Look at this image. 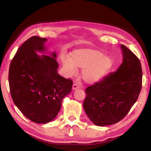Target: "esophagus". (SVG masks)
Instances as JSON below:
<instances>
[{"mask_svg": "<svg viewBox=\"0 0 151 151\" xmlns=\"http://www.w3.org/2000/svg\"><path fill=\"white\" fill-rule=\"evenodd\" d=\"M80 88H81L79 84H73V86H72L73 90H76V89H79Z\"/></svg>", "mask_w": 151, "mask_h": 151, "instance_id": "esophagus-1", "label": "esophagus"}]
</instances>
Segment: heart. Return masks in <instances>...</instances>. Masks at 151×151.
Segmentation results:
<instances>
[{
  "instance_id": "obj_1",
  "label": "heart",
  "mask_w": 151,
  "mask_h": 151,
  "mask_svg": "<svg viewBox=\"0 0 151 151\" xmlns=\"http://www.w3.org/2000/svg\"><path fill=\"white\" fill-rule=\"evenodd\" d=\"M63 67L69 76L74 75L77 68H83L81 76L88 84H94L102 80L110 72L114 65L113 58L97 50L84 48L74 50L71 58L62 57Z\"/></svg>"
}]
</instances>
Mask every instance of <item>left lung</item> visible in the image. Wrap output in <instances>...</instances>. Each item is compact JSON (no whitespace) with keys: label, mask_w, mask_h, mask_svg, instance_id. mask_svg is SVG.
I'll return each mask as SVG.
<instances>
[{"label":"left lung","mask_w":151,"mask_h":151,"mask_svg":"<svg viewBox=\"0 0 151 151\" xmlns=\"http://www.w3.org/2000/svg\"><path fill=\"white\" fill-rule=\"evenodd\" d=\"M123 60L118 69L85 90L83 107L94 124L106 126L120 122L138 99L142 71L138 57L121 45Z\"/></svg>","instance_id":"1"}]
</instances>
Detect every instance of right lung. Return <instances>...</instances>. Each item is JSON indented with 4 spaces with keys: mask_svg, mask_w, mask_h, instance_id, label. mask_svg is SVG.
I'll use <instances>...</instances> for the list:
<instances>
[{
    "mask_svg": "<svg viewBox=\"0 0 151 151\" xmlns=\"http://www.w3.org/2000/svg\"><path fill=\"white\" fill-rule=\"evenodd\" d=\"M47 41L37 36L27 40L13 57L9 71L14 103L27 118L37 123H48L57 116L73 85L71 79L58 74L55 53L52 57L36 53L45 51Z\"/></svg>",
    "mask_w": 151,
    "mask_h": 151,
    "instance_id": "right-lung-1",
    "label": "right lung"
}]
</instances>
